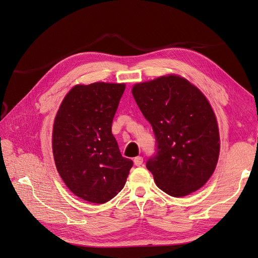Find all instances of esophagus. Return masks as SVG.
<instances>
[{
    "instance_id": "34e87169",
    "label": "esophagus",
    "mask_w": 258,
    "mask_h": 258,
    "mask_svg": "<svg viewBox=\"0 0 258 258\" xmlns=\"http://www.w3.org/2000/svg\"><path fill=\"white\" fill-rule=\"evenodd\" d=\"M143 162H144V159L141 156H136L135 159H134V164L136 165V166H140V165H143Z\"/></svg>"
}]
</instances>
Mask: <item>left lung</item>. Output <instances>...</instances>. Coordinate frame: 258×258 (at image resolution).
I'll return each instance as SVG.
<instances>
[{
    "instance_id": "left-lung-1",
    "label": "left lung",
    "mask_w": 258,
    "mask_h": 258,
    "mask_svg": "<svg viewBox=\"0 0 258 258\" xmlns=\"http://www.w3.org/2000/svg\"><path fill=\"white\" fill-rule=\"evenodd\" d=\"M132 93L155 134L157 154L147 168L157 187L173 197L203 187L220 155L217 117L204 93L176 74L138 82Z\"/></svg>"
}]
</instances>
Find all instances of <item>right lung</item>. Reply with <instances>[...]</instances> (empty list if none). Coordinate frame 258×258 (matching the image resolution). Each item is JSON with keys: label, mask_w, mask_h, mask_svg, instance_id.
I'll list each match as a JSON object with an SVG mask.
<instances>
[{"label": "right lung", "mask_w": 258, "mask_h": 258, "mask_svg": "<svg viewBox=\"0 0 258 258\" xmlns=\"http://www.w3.org/2000/svg\"><path fill=\"white\" fill-rule=\"evenodd\" d=\"M125 84L76 85L65 95L52 128L57 172L71 192L105 204L125 184L133 161L123 157L111 124Z\"/></svg>", "instance_id": "1"}]
</instances>
